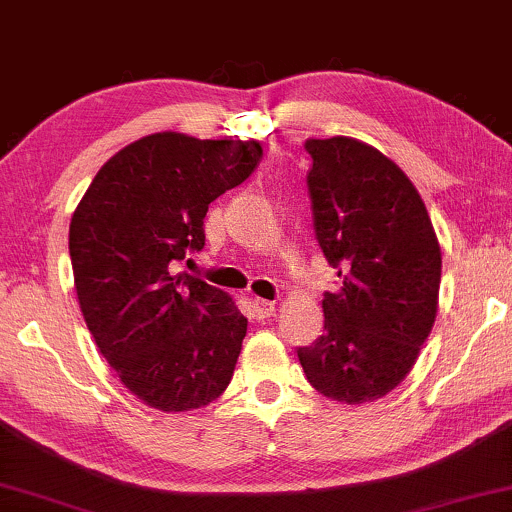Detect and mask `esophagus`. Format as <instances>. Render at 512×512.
<instances>
[{"instance_id":"34e87169","label":"esophagus","mask_w":512,"mask_h":512,"mask_svg":"<svg viewBox=\"0 0 512 512\" xmlns=\"http://www.w3.org/2000/svg\"><path fill=\"white\" fill-rule=\"evenodd\" d=\"M252 313H255L257 320L271 318L276 313V304L267 302V299H255V302H252Z\"/></svg>"}]
</instances>
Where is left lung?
Instances as JSON below:
<instances>
[{"instance_id":"obj_1","label":"left lung","mask_w":512,"mask_h":512,"mask_svg":"<svg viewBox=\"0 0 512 512\" xmlns=\"http://www.w3.org/2000/svg\"><path fill=\"white\" fill-rule=\"evenodd\" d=\"M313 231L339 288L323 295V335L297 356L325 398L372 403L410 374L438 311L440 245L421 196L379 149L306 140Z\"/></svg>"}]
</instances>
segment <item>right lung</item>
I'll return each instance as SVG.
<instances>
[{"instance_id": "obj_1", "label": "right lung", "mask_w": 512, "mask_h": 512, "mask_svg": "<svg viewBox=\"0 0 512 512\" xmlns=\"http://www.w3.org/2000/svg\"><path fill=\"white\" fill-rule=\"evenodd\" d=\"M260 142L154 133L93 177L70 222L79 306L124 386L161 412L220 398L248 330L227 292L175 274L206 245L208 206L260 163Z\"/></svg>"}]
</instances>
